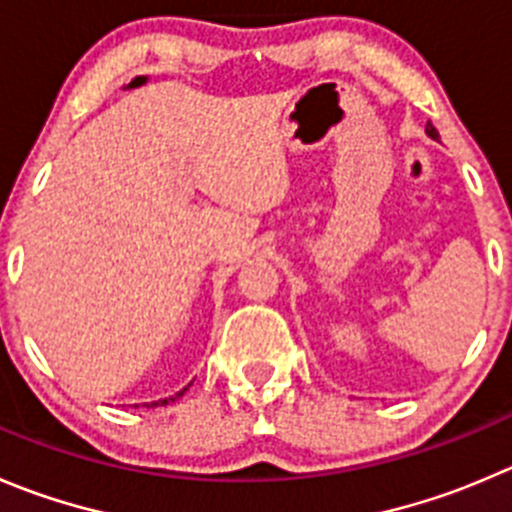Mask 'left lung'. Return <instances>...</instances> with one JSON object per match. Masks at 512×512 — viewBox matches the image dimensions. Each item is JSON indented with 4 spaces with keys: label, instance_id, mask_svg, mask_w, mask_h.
<instances>
[{
    "label": "left lung",
    "instance_id": "left-lung-1",
    "mask_svg": "<svg viewBox=\"0 0 512 512\" xmlns=\"http://www.w3.org/2000/svg\"><path fill=\"white\" fill-rule=\"evenodd\" d=\"M425 133H427V135H430V138H432V140H440V133H437V130H435V125H432V123H427Z\"/></svg>",
    "mask_w": 512,
    "mask_h": 512
}]
</instances>
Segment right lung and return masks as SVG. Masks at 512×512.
Wrapping results in <instances>:
<instances>
[{
	"label": "right lung",
	"mask_w": 512,
	"mask_h": 512,
	"mask_svg": "<svg viewBox=\"0 0 512 512\" xmlns=\"http://www.w3.org/2000/svg\"><path fill=\"white\" fill-rule=\"evenodd\" d=\"M188 387H191V384H188ZM188 387H183V389H180V392H175L173 397L158 399V402H148V407H163V405H170V402H175V399H178V397H183V392H186Z\"/></svg>",
	"instance_id": "right-lung-1"
}]
</instances>
